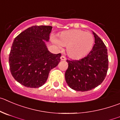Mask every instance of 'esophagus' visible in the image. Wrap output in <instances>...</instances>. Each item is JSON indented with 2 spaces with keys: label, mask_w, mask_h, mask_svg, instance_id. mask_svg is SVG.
<instances>
[{
  "label": "esophagus",
  "mask_w": 120,
  "mask_h": 120,
  "mask_svg": "<svg viewBox=\"0 0 120 120\" xmlns=\"http://www.w3.org/2000/svg\"><path fill=\"white\" fill-rule=\"evenodd\" d=\"M60 59H61V60H66V57L64 56H61V57H60Z\"/></svg>",
  "instance_id": "34e87169"
}]
</instances>
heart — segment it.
<instances>
[{"mask_svg": "<svg viewBox=\"0 0 120 120\" xmlns=\"http://www.w3.org/2000/svg\"><path fill=\"white\" fill-rule=\"evenodd\" d=\"M54 42L58 45L67 47L68 54L73 59H79L86 56L94 44V37L90 32L80 30H71L59 34Z\"/></svg>", "mask_w": 120, "mask_h": 120, "instance_id": "heart-1", "label": "heart"}]
</instances>
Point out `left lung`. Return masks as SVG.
<instances>
[{
  "label": "left lung",
  "instance_id": "1",
  "mask_svg": "<svg viewBox=\"0 0 120 120\" xmlns=\"http://www.w3.org/2000/svg\"><path fill=\"white\" fill-rule=\"evenodd\" d=\"M95 44L86 56L80 60H67L68 68L65 79L70 88L88 91L99 85L105 78L108 69L107 49L94 32Z\"/></svg>",
  "mask_w": 120,
  "mask_h": 120
}]
</instances>
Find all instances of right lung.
<instances>
[{
  "mask_svg": "<svg viewBox=\"0 0 120 120\" xmlns=\"http://www.w3.org/2000/svg\"><path fill=\"white\" fill-rule=\"evenodd\" d=\"M51 26H32L13 40L9 57L10 70L14 79L28 88H37L45 83L50 71L58 65L61 54L48 50Z\"/></svg>",
  "mask_w": 120,
  "mask_h": 120,
  "instance_id": "1",
  "label": "right lung"
}]
</instances>
